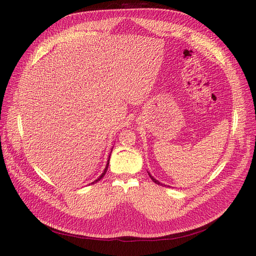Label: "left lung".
Returning <instances> with one entry per match:
<instances>
[{
    "label": "left lung",
    "instance_id": "1",
    "mask_svg": "<svg viewBox=\"0 0 256 256\" xmlns=\"http://www.w3.org/2000/svg\"><path fill=\"white\" fill-rule=\"evenodd\" d=\"M148 175H150V177L152 178V180L154 184H160V186H162V184H161V182H159L156 180V178H154V177H152V176L150 173H148Z\"/></svg>",
    "mask_w": 256,
    "mask_h": 256
}]
</instances>
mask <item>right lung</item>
I'll return each instance as SVG.
<instances>
[{"label":"right lung","instance_id":"add662e5","mask_svg":"<svg viewBox=\"0 0 256 256\" xmlns=\"http://www.w3.org/2000/svg\"><path fill=\"white\" fill-rule=\"evenodd\" d=\"M109 162H110V156H109V159H108V162H106V168H104V173L99 176V178H97V180H95V182H92V184H94V182H99L100 180H102V178L104 176V174L106 173V170H108V166H109Z\"/></svg>","mask_w":256,"mask_h":256}]
</instances>
